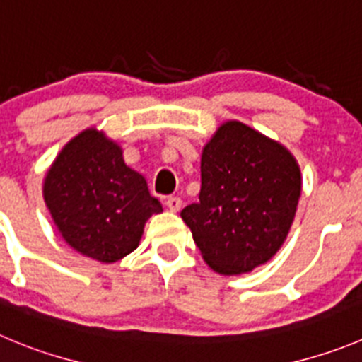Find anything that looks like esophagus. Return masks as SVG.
Masks as SVG:
<instances>
[{
    "mask_svg": "<svg viewBox=\"0 0 362 362\" xmlns=\"http://www.w3.org/2000/svg\"><path fill=\"white\" fill-rule=\"evenodd\" d=\"M165 207L170 209L171 212H178L182 207V200L178 197H170L165 200Z\"/></svg>",
    "mask_w": 362,
    "mask_h": 362,
    "instance_id": "1",
    "label": "esophagus"
}]
</instances>
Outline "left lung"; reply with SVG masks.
I'll return each mask as SVG.
<instances>
[{
    "mask_svg": "<svg viewBox=\"0 0 362 362\" xmlns=\"http://www.w3.org/2000/svg\"><path fill=\"white\" fill-rule=\"evenodd\" d=\"M200 202L180 212L209 268L243 275L284 245L302 194V171L279 141L225 121L202 150Z\"/></svg>",
    "mask_w": 362,
    "mask_h": 362,
    "instance_id": "1",
    "label": "left lung"
}]
</instances>
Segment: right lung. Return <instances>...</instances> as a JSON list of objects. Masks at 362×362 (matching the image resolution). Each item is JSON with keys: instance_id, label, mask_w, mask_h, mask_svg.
Returning a JSON list of instances; mask_svg holds the SVG:
<instances>
[{"instance_id": "right-lung-1", "label": "right lung", "mask_w": 362, "mask_h": 362, "mask_svg": "<svg viewBox=\"0 0 362 362\" xmlns=\"http://www.w3.org/2000/svg\"><path fill=\"white\" fill-rule=\"evenodd\" d=\"M42 197L64 241L105 264L134 252L148 219L162 212L143 175L124 164L123 148L96 127L59 151Z\"/></svg>"}]
</instances>
